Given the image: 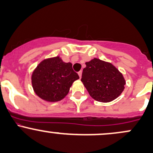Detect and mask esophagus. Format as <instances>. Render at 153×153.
I'll return each mask as SVG.
<instances>
[{"mask_svg":"<svg viewBox=\"0 0 153 153\" xmlns=\"http://www.w3.org/2000/svg\"><path fill=\"white\" fill-rule=\"evenodd\" d=\"M78 75H79V77H80V78H81V76H82V71H81L78 72Z\"/></svg>","mask_w":153,"mask_h":153,"instance_id":"34e87169","label":"esophagus"}]
</instances>
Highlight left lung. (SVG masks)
Listing matches in <instances>:
<instances>
[{"label": "left lung", "mask_w": 153, "mask_h": 153, "mask_svg": "<svg viewBox=\"0 0 153 153\" xmlns=\"http://www.w3.org/2000/svg\"><path fill=\"white\" fill-rule=\"evenodd\" d=\"M85 65L81 81L93 99L100 102H110L122 94L125 80L113 65L97 58Z\"/></svg>", "instance_id": "8db88e82"}]
</instances>
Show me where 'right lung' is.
I'll list each match as a JSON object with an SVG mask.
<instances>
[{
    "label": "right lung",
    "instance_id": "right-lung-1",
    "mask_svg": "<svg viewBox=\"0 0 153 153\" xmlns=\"http://www.w3.org/2000/svg\"><path fill=\"white\" fill-rule=\"evenodd\" d=\"M72 66L71 62H64L59 57L40 62L31 76L35 94L42 99L51 102L64 99L73 82L79 78Z\"/></svg>",
    "mask_w": 153,
    "mask_h": 153
}]
</instances>
